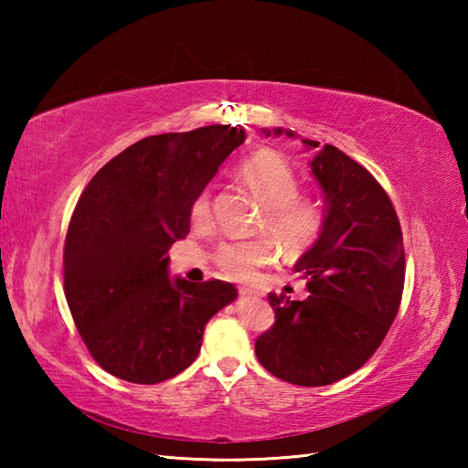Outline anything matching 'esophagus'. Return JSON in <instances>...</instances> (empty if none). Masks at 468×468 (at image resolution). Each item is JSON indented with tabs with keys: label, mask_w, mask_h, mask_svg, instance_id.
<instances>
[{
	"label": "esophagus",
	"mask_w": 468,
	"mask_h": 468,
	"mask_svg": "<svg viewBox=\"0 0 468 468\" xmlns=\"http://www.w3.org/2000/svg\"><path fill=\"white\" fill-rule=\"evenodd\" d=\"M239 295L251 297V295H257V292H255V290H250V287H239Z\"/></svg>",
	"instance_id": "obj_1"
}]
</instances>
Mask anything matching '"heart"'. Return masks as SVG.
Returning <instances> with one entry per match:
<instances>
[{
	"label": "heart",
	"instance_id": "obj_1",
	"mask_svg": "<svg viewBox=\"0 0 468 468\" xmlns=\"http://www.w3.org/2000/svg\"><path fill=\"white\" fill-rule=\"evenodd\" d=\"M239 178L263 205L260 231L267 233L287 255L307 250L322 233L324 207L312 195L300 193V176L293 166L273 151H257L239 166ZM213 197L203 188L191 205L197 227L211 223ZM213 260L229 280L251 282L261 267L275 260V245L267 237L221 243Z\"/></svg>",
	"mask_w": 468,
	"mask_h": 468
}]
</instances>
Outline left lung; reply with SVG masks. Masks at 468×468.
<instances>
[{
  "instance_id": "1",
  "label": "left lung",
  "mask_w": 468,
  "mask_h": 468,
  "mask_svg": "<svg viewBox=\"0 0 468 468\" xmlns=\"http://www.w3.org/2000/svg\"><path fill=\"white\" fill-rule=\"evenodd\" d=\"M312 173L325 195V218L317 241L293 267L310 295L297 302L270 293L275 324L257 337L255 354L280 380L314 388L350 376L380 347L399 314L406 265L399 215L362 165L325 144Z\"/></svg>"
}]
</instances>
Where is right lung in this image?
<instances>
[{
	"instance_id": "1",
	"label": "right lung",
	"mask_w": 468,
	"mask_h": 468,
	"mask_svg": "<svg viewBox=\"0 0 468 468\" xmlns=\"http://www.w3.org/2000/svg\"><path fill=\"white\" fill-rule=\"evenodd\" d=\"M245 141L211 124L146 136L86 185L64 245V293L88 352L121 380L158 384L201 350L207 322L231 303L227 282L168 280V250L191 229V205Z\"/></svg>"
}]
</instances>
